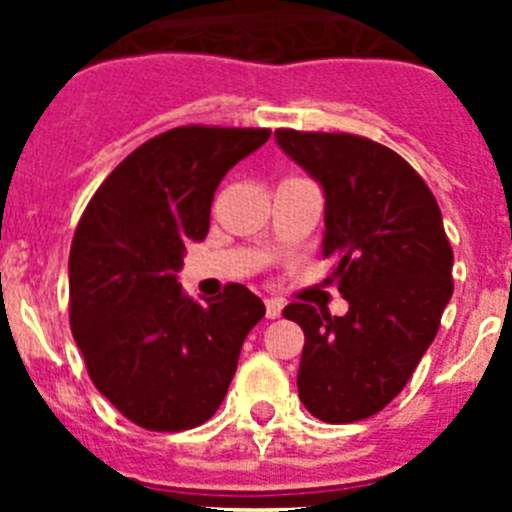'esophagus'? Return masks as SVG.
<instances>
[{"instance_id": "obj_1", "label": "esophagus", "mask_w": 512, "mask_h": 512, "mask_svg": "<svg viewBox=\"0 0 512 512\" xmlns=\"http://www.w3.org/2000/svg\"><path fill=\"white\" fill-rule=\"evenodd\" d=\"M282 300H277V297H269V300H266V318H279V315H282Z\"/></svg>"}]
</instances>
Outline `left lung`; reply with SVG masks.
<instances>
[{
  "label": "left lung",
  "mask_w": 512,
  "mask_h": 512,
  "mask_svg": "<svg viewBox=\"0 0 512 512\" xmlns=\"http://www.w3.org/2000/svg\"><path fill=\"white\" fill-rule=\"evenodd\" d=\"M277 143L325 192L323 259H333L343 318L307 302L284 307L305 333L297 390L323 423L387 408L441 325L454 251L418 171L392 148L351 133L279 128Z\"/></svg>",
  "instance_id": "obj_1"
}]
</instances>
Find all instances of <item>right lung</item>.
I'll use <instances>...</instances> for the list:
<instances>
[{
  "instance_id": "1",
  "label": "right lung",
  "mask_w": 512,
  "mask_h": 512,
  "mask_svg": "<svg viewBox=\"0 0 512 512\" xmlns=\"http://www.w3.org/2000/svg\"><path fill=\"white\" fill-rule=\"evenodd\" d=\"M269 128L182 125L135 148L94 192L69 256V318L94 387L146 431L215 415L264 302L243 284L197 302L176 271L210 230L217 184Z\"/></svg>"
}]
</instances>
